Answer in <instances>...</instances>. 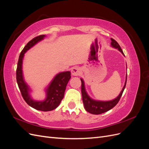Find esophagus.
I'll return each mask as SVG.
<instances>
[{"label": "esophagus", "instance_id": "esophagus-1", "mask_svg": "<svg viewBox=\"0 0 149 149\" xmlns=\"http://www.w3.org/2000/svg\"><path fill=\"white\" fill-rule=\"evenodd\" d=\"M80 72L81 70L79 69V68L78 67H74L71 70V74L72 75L74 76H79L80 74Z\"/></svg>", "mask_w": 149, "mask_h": 149}]
</instances>
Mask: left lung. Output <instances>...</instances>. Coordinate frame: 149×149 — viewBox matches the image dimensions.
<instances>
[{
	"label": "left lung",
	"instance_id": "1",
	"mask_svg": "<svg viewBox=\"0 0 149 149\" xmlns=\"http://www.w3.org/2000/svg\"><path fill=\"white\" fill-rule=\"evenodd\" d=\"M111 47L116 49H118L124 56H125L118 43L113 38H111ZM81 93H82L83 102L84 104V109L87 112H89V113L91 114H101L104 113V112H106L108 111H109L110 109H112V108H113L118 103L125 87L126 81H127V74H126L124 86L123 89H122V91H120V94H119V96L117 97H116L115 99H114V100H111V101H98V100H93V99H92L88 95L86 91L84 81L82 78H81Z\"/></svg>",
	"mask_w": 149,
	"mask_h": 149
}]
</instances>
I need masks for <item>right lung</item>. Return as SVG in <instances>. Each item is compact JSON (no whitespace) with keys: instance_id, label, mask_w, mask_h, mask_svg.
Segmentation results:
<instances>
[{"instance_id":"right-lung-1","label":"right lung","mask_w":149,"mask_h":149,"mask_svg":"<svg viewBox=\"0 0 149 149\" xmlns=\"http://www.w3.org/2000/svg\"><path fill=\"white\" fill-rule=\"evenodd\" d=\"M45 37H46V36L42 35L33 38L22 49L18 61L16 78L22 96L30 106L38 111H49L55 109L60 105L63 98L66 85L71 78V72L68 71H63L56 74L47 87L45 89L46 93L45 99L43 101H37L31 97L30 94L32 90L25 82L22 70V64L25 53L36 44L41 42Z\"/></svg>"}]
</instances>
